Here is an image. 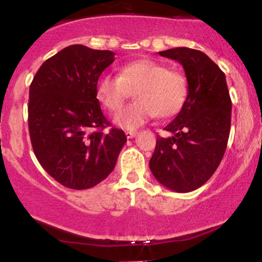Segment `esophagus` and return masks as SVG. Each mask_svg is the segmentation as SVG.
<instances>
[{
    "label": "esophagus",
    "instance_id": "1",
    "mask_svg": "<svg viewBox=\"0 0 262 262\" xmlns=\"http://www.w3.org/2000/svg\"><path fill=\"white\" fill-rule=\"evenodd\" d=\"M125 136H126V138L128 139H130V138H134V137L137 136V132L136 130H128V132H125Z\"/></svg>",
    "mask_w": 262,
    "mask_h": 262
}]
</instances>
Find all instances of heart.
<instances>
[{"label": "heart", "instance_id": "b5f03b06", "mask_svg": "<svg viewBox=\"0 0 262 262\" xmlns=\"http://www.w3.org/2000/svg\"><path fill=\"white\" fill-rule=\"evenodd\" d=\"M130 92L136 101L118 112L114 123L136 130L154 115L161 119L177 115L186 104L188 84L181 71L152 59L125 62L118 76L103 74L96 81V96L110 112H117Z\"/></svg>", "mask_w": 262, "mask_h": 262}]
</instances>
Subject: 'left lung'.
Here are the masks:
<instances>
[{
  "label": "left lung",
  "mask_w": 262,
  "mask_h": 262,
  "mask_svg": "<svg viewBox=\"0 0 262 262\" xmlns=\"http://www.w3.org/2000/svg\"><path fill=\"white\" fill-rule=\"evenodd\" d=\"M183 66L188 96L180 114L157 137L149 168L156 180L176 192L194 191L221 163L231 128V98L224 71L200 50L174 48L158 52Z\"/></svg>",
  "instance_id": "1"
}]
</instances>
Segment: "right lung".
I'll list each match as a JSON object with an SVG mask.
<instances>
[{
  "label": "right lung",
  "mask_w": 262,
  "mask_h": 262,
  "mask_svg": "<svg viewBox=\"0 0 262 262\" xmlns=\"http://www.w3.org/2000/svg\"><path fill=\"white\" fill-rule=\"evenodd\" d=\"M114 52L71 45L46 60L30 85L29 132L43 169L62 186L88 189L114 169L125 144L96 98V81Z\"/></svg>",
  "instance_id": "add662e5"
}]
</instances>
